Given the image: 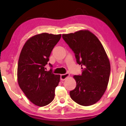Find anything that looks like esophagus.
<instances>
[{
  "label": "esophagus",
  "mask_w": 126,
  "mask_h": 126,
  "mask_svg": "<svg viewBox=\"0 0 126 126\" xmlns=\"http://www.w3.org/2000/svg\"><path fill=\"white\" fill-rule=\"evenodd\" d=\"M69 76V73H65V74H63V75H61L60 76V79L62 81L65 80L67 77Z\"/></svg>",
  "instance_id": "obj_1"
}]
</instances>
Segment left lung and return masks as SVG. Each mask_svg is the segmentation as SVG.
Listing matches in <instances>:
<instances>
[{
  "label": "left lung",
  "mask_w": 126,
  "mask_h": 126,
  "mask_svg": "<svg viewBox=\"0 0 126 126\" xmlns=\"http://www.w3.org/2000/svg\"><path fill=\"white\" fill-rule=\"evenodd\" d=\"M63 38L75 53L77 63L83 67L81 75L73 76L76 87L70 91V97L83 106L95 104L104 94L109 81L111 66L106 51L89 30L63 34Z\"/></svg>",
  "instance_id": "obj_1"
}]
</instances>
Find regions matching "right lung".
<instances>
[{"mask_svg":"<svg viewBox=\"0 0 126 126\" xmlns=\"http://www.w3.org/2000/svg\"><path fill=\"white\" fill-rule=\"evenodd\" d=\"M61 37V34H37L26 41L20 52L17 70L18 84L31 102L37 106H45L54 98L60 75L53 74L51 69L46 70L45 66Z\"/></svg>","mask_w":126,"mask_h":126,"instance_id":"right-lung-1","label":"right lung"}]
</instances>
